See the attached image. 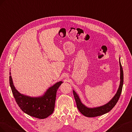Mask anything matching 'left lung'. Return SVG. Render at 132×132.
Instances as JSON below:
<instances>
[{
    "label": "left lung",
    "mask_w": 132,
    "mask_h": 132,
    "mask_svg": "<svg viewBox=\"0 0 132 132\" xmlns=\"http://www.w3.org/2000/svg\"><path fill=\"white\" fill-rule=\"evenodd\" d=\"M119 65L120 70V82L119 88L118 89L117 92L114 97L108 103L104 105V106L94 108H89L86 107L85 105H84L81 103V102L80 98H79V97L77 95V93L74 91H73V96L75 97V101H76L77 107L79 111H80L83 115H84L86 117H95L100 116L105 113H107L110 112L112 109L115 106V105L117 103V102L119 98L120 94H121L123 85V71L120 61Z\"/></svg>",
    "instance_id": "obj_1"
}]
</instances>
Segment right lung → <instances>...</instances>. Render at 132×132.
<instances>
[{
  "label": "right lung",
  "instance_id": "right-lung-1",
  "mask_svg": "<svg viewBox=\"0 0 132 132\" xmlns=\"http://www.w3.org/2000/svg\"><path fill=\"white\" fill-rule=\"evenodd\" d=\"M9 83L14 98L21 110L34 117L44 119L54 112L56 92L62 82L56 83L48 88L43 96L35 98L24 96L19 92L14 87L11 76H9Z\"/></svg>",
  "mask_w": 132,
  "mask_h": 132
}]
</instances>
